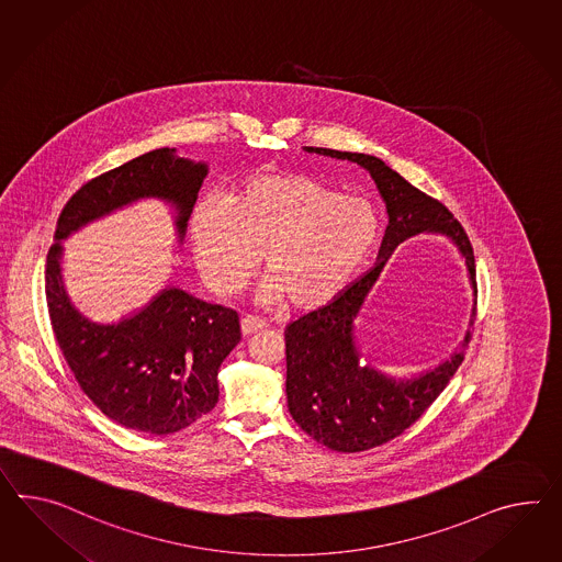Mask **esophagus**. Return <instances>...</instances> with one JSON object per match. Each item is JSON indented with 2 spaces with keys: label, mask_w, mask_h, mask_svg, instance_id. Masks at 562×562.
Instances as JSON below:
<instances>
[{
  "label": "esophagus",
  "mask_w": 562,
  "mask_h": 562,
  "mask_svg": "<svg viewBox=\"0 0 562 562\" xmlns=\"http://www.w3.org/2000/svg\"><path fill=\"white\" fill-rule=\"evenodd\" d=\"M267 328V322L259 319V317L246 316L240 319V330L243 336H250L252 331L262 330Z\"/></svg>",
  "instance_id": "obj_1"
}]
</instances>
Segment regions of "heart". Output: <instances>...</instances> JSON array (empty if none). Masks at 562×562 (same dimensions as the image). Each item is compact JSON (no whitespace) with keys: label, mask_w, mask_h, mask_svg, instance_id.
<instances>
[{"label":"heart","mask_w":562,"mask_h":562,"mask_svg":"<svg viewBox=\"0 0 562 562\" xmlns=\"http://www.w3.org/2000/svg\"><path fill=\"white\" fill-rule=\"evenodd\" d=\"M379 238L373 205L314 177L259 173L224 200L207 198L189 220L203 283L228 297L245 288L262 257L267 283L257 302L288 297L295 310L336 300Z\"/></svg>","instance_id":"obj_1"}]
</instances>
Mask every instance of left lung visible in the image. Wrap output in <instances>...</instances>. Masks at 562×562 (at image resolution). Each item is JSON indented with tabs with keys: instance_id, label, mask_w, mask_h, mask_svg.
Instances as JSON below:
<instances>
[{
	"instance_id": "obj_1",
	"label": "left lung",
	"mask_w": 562,
	"mask_h": 562,
	"mask_svg": "<svg viewBox=\"0 0 562 562\" xmlns=\"http://www.w3.org/2000/svg\"><path fill=\"white\" fill-rule=\"evenodd\" d=\"M303 150L367 169L387 207V231L373 269L336 300L291 322L285 330V391L291 416L319 445L338 452H360L385 445L419 419L461 367L471 340V331H467L461 350L414 379L387 376L360 360L355 338V324L369 291L393 250L403 240L428 232L442 234L457 245L476 297L475 255L467 232L447 205L407 183L383 160L314 146H303Z\"/></svg>"
}]
</instances>
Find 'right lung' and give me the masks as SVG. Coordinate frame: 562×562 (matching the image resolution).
Listing matches in <instances>:
<instances>
[{
    "label": "right lung",
    "instance_id": "obj_1",
    "mask_svg": "<svg viewBox=\"0 0 562 562\" xmlns=\"http://www.w3.org/2000/svg\"><path fill=\"white\" fill-rule=\"evenodd\" d=\"M205 175V162L157 148L87 181L63 207L46 257V305L63 357L87 397L130 430L179 432L214 409L220 364L240 342L238 314L167 288L117 324L91 322L63 285L60 243L89 222L148 198L173 205L181 243Z\"/></svg>",
    "mask_w": 562,
    "mask_h": 562
}]
</instances>
